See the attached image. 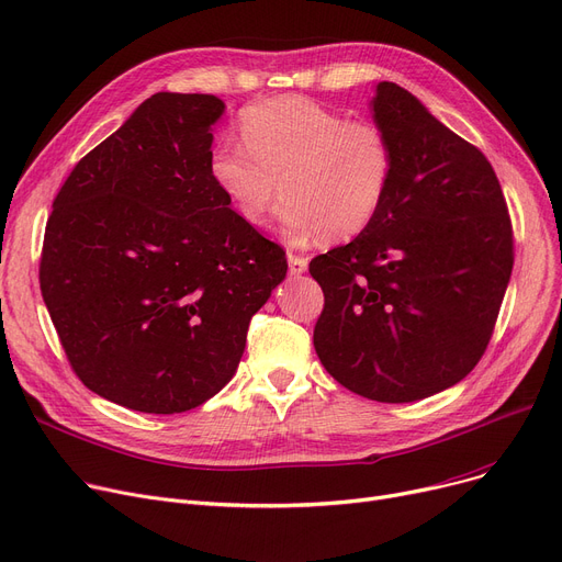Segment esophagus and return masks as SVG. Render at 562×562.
<instances>
[{
  "mask_svg": "<svg viewBox=\"0 0 562 562\" xmlns=\"http://www.w3.org/2000/svg\"><path fill=\"white\" fill-rule=\"evenodd\" d=\"M307 271V259L301 255L289 252V273L291 276H303Z\"/></svg>",
  "mask_w": 562,
  "mask_h": 562,
  "instance_id": "34e87169",
  "label": "esophagus"
}]
</instances>
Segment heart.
I'll return each mask as SVG.
<instances>
[{
  "instance_id": "b5f03b06",
  "label": "heart",
  "mask_w": 562,
  "mask_h": 562,
  "mask_svg": "<svg viewBox=\"0 0 562 562\" xmlns=\"http://www.w3.org/2000/svg\"><path fill=\"white\" fill-rule=\"evenodd\" d=\"M241 143L223 140L210 177L246 225L261 227L278 195L293 244L348 241L380 214L394 180V145L380 125L348 121L314 100L284 95L246 106Z\"/></svg>"
}]
</instances>
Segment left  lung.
Here are the masks:
<instances>
[{"mask_svg": "<svg viewBox=\"0 0 562 562\" xmlns=\"http://www.w3.org/2000/svg\"><path fill=\"white\" fill-rule=\"evenodd\" d=\"M371 106L394 145V180L362 234L310 261L326 296L314 348L346 390L409 403L483 358L513 273V223L476 145L392 81Z\"/></svg>", "mask_w": 562, "mask_h": 562, "instance_id": "left-lung-1", "label": "left lung"}]
</instances>
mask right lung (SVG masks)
<instances>
[{
  "instance_id": "right-lung-1",
  "label": "right lung",
  "mask_w": 562,
  "mask_h": 562,
  "mask_svg": "<svg viewBox=\"0 0 562 562\" xmlns=\"http://www.w3.org/2000/svg\"><path fill=\"white\" fill-rule=\"evenodd\" d=\"M216 95L157 93L56 193L41 291L68 362L102 398L150 415L202 405L232 380L284 250L210 177Z\"/></svg>"
}]
</instances>
